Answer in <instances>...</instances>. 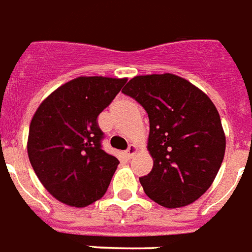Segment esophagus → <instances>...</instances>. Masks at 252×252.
<instances>
[{
  "label": "esophagus",
  "mask_w": 252,
  "mask_h": 252,
  "mask_svg": "<svg viewBox=\"0 0 252 252\" xmlns=\"http://www.w3.org/2000/svg\"><path fill=\"white\" fill-rule=\"evenodd\" d=\"M136 152H137V147H136L135 144H129L128 150L126 151V156L128 158V159H132V158L136 155Z\"/></svg>",
  "instance_id": "esophagus-1"
}]
</instances>
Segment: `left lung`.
<instances>
[{
    "label": "left lung",
    "instance_id": "1",
    "mask_svg": "<svg viewBox=\"0 0 252 252\" xmlns=\"http://www.w3.org/2000/svg\"><path fill=\"white\" fill-rule=\"evenodd\" d=\"M123 93L150 117L147 148L154 167L140 178L147 196L165 208L196 202L211 187L224 158L225 135L211 98L172 73L136 76Z\"/></svg>",
    "mask_w": 252,
    "mask_h": 252
}]
</instances>
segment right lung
<instances>
[{
	"label": "right lung",
	"mask_w": 252,
	"mask_h": 252,
	"mask_svg": "<svg viewBox=\"0 0 252 252\" xmlns=\"http://www.w3.org/2000/svg\"><path fill=\"white\" fill-rule=\"evenodd\" d=\"M126 79L81 76L63 84L32 117L28 156L45 189L70 207L104 196L119 160L101 148L97 116Z\"/></svg>",
	"instance_id": "1"
}]
</instances>
